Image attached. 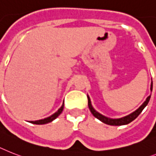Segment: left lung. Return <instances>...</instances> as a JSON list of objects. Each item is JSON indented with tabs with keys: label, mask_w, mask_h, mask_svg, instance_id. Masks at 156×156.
Listing matches in <instances>:
<instances>
[{
	"label": "left lung",
	"mask_w": 156,
	"mask_h": 156,
	"mask_svg": "<svg viewBox=\"0 0 156 156\" xmlns=\"http://www.w3.org/2000/svg\"><path fill=\"white\" fill-rule=\"evenodd\" d=\"M151 90L152 91V82H151ZM88 98V107H89L90 111L92 113V115L94 116L95 118H97L98 119H99L100 121H102V122H104L106 124H108V125H111V126H121V125H126V124L130 123L131 122H132L133 120H135L136 118L140 115V114L141 113L142 111L144 110V107H146L147 105L148 102L151 98V95L148 96L147 98L146 99V101L143 103L141 107L140 108L136 110L135 112L131 113V115H127V116H125L123 118H120V119H109L107 117H105L102 115L99 114L98 112L94 110V109L92 107V105H91L90 100V98L87 96Z\"/></svg>",
	"instance_id": "left-lung-1"
}]
</instances>
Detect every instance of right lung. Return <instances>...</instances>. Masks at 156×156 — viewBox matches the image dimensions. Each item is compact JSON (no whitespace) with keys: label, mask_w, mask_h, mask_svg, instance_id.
Here are the masks:
<instances>
[{"label":"right lung","mask_w":156,"mask_h":156,"mask_svg":"<svg viewBox=\"0 0 156 156\" xmlns=\"http://www.w3.org/2000/svg\"><path fill=\"white\" fill-rule=\"evenodd\" d=\"M63 108H64V103H63L62 106V107H61V108L59 109L58 111H57L56 113H54V115H52L51 116H49V117H48V118H45V119H44L37 120V121H30V122H31V123L38 124V125H40V124H45V123H48V122H52L53 120L55 119L58 117V115H60V114L62 112Z\"/></svg>","instance_id":"right-lung-1"}]
</instances>
